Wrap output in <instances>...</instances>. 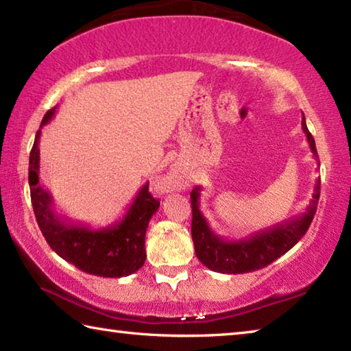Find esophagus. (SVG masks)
I'll use <instances>...</instances> for the list:
<instances>
[{"mask_svg": "<svg viewBox=\"0 0 351 351\" xmlns=\"http://www.w3.org/2000/svg\"><path fill=\"white\" fill-rule=\"evenodd\" d=\"M164 190H167V192H171V190H176L178 187H180V178H178V175L175 173H170L164 178Z\"/></svg>", "mask_w": 351, "mask_h": 351, "instance_id": "1", "label": "esophagus"}]
</instances>
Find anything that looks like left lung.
Returning <instances> with one entry per match:
<instances>
[{
	"mask_svg": "<svg viewBox=\"0 0 351 351\" xmlns=\"http://www.w3.org/2000/svg\"><path fill=\"white\" fill-rule=\"evenodd\" d=\"M302 130L306 134L313 156L317 159L319 164L316 142L308 132L305 116H302ZM201 192H203V187L197 186L190 193L195 254L201 263L212 271L221 272V274H245V272L257 271L271 265L272 261L287 254L306 234L317 209L320 180L316 181L313 198L302 215L283 219L282 223L260 229L239 240H224L210 229L209 223L199 210Z\"/></svg>",
	"mask_w": 351,
	"mask_h": 351,
	"instance_id": "1",
	"label": "left lung"
}]
</instances>
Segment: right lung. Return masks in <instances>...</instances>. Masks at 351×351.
Listing matches in <instances>:
<instances>
[{"mask_svg":"<svg viewBox=\"0 0 351 351\" xmlns=\"http://www.w3.org/2000/svg\"><path fill=\"white\" fill-rule=\"evenodd\" d=\"M56 108L45 114L29 156V187L41 234L52 251L83 272L110 278L133 274L145 263V232L153 213L159 209V201L152 197L145 182L122 219L106 228L93 229L58 215L52 197L38 178L41 127L51 121Z\"/></svg>","mask_w":351,"mask_h":351,"instance_id":"add662e5","label":"right lung"}]
</instances>
